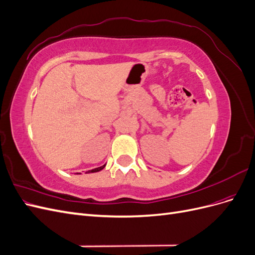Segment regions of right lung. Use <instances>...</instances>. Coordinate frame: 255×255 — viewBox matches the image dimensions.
Here are the masks:
<instances>
[{
  "instance_id": "add662e5",
  "label": "right lung",
  "mask_w": 255,
  "mask_h": 255,
  "mask_svg": "<svg viewBox=\"0 0 255 255\" xmlns=\"http://www.w3.org/2000/svg\"><path fill=\"white\" fill-rule=\"evenodd\" d=\"M104 167H105V165H103V166H101V167L95 168V169H91V170H88L86 173H95V172H99V171H101L102 169H104ZM75 174H81V173H75Z\"/></svg>"
}]
</instances>
